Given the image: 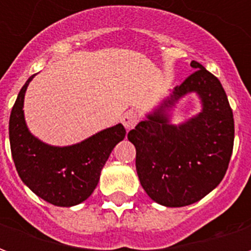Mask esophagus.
Listing matches in <instances>:
<instances>
[{"label": "esophagus", "instance_id": "esophagus-1", "mask_svg": "<svg viewBox=\"0 0 251 251\" xmlns=\"http://www.w3.org/2000/svg\"><path fill=\"white\" fill-rule=\"evenodd\" d=\"M121 122L124 124L126 130L127 131L131 130V129L137 125V122H138V114H137V111L130 110V111L125 113V114L122 115V120H121Z\"/></svg>", "mask_w": 251, "mask_h": 251}]
</instances>
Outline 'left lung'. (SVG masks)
Instances as JSON below:
<instances>
[{
  "instance_id": "obj_1",
  "label": "left lung",
  "mask_w": 251,
  "mask_h": 251,
  "mask_svg": "<svg viewBox=\"0 0 251 251\" xmlns=\"http://www.w3.org/2000/svg\"><path fill=\"white\" fill-rule=\"evenodd\" d=\"M196 71L165 95L131 129L136 169L148 196L165 207L194 204L215 189L226 175L234 145V117L219 79L192 60ZM195 93L202 109L180 124L177 104Z\"/></svg>"
}]
</instances>
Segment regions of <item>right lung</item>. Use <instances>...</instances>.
<instances>
[{"label": "right lung", "instance_id": "obj_1", "mask_svg": "<svg viewBox=\"0 0 251 251\" xmlns=\"http://www.w3.org/2000/svg\"><path fill=\"white\" fill-rule=\"evenodd\" d=\"M33 77L20 90L10 113L9 141L14 165L23 183L43 200L57 207L80 204L97 188L110 153L125 138V127L117 124L66 147L43 142L30 133L23 110Z\"/></svg>", "mask_w": 251, "mask_h": 251}]
</instances>
